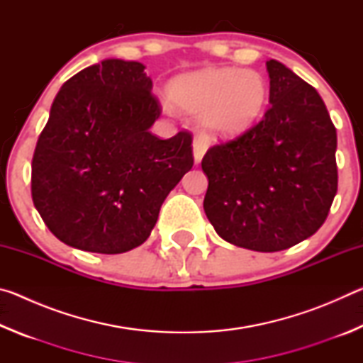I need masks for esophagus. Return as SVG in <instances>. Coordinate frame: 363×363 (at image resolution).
I'll list each match as a JSON object with an SVG mask.
<instances>
[{"mask_svg":"<svg viewBox=\"0 0 363 363\" xmlns=\"http://www.w3.org/2000/svg\"><path fill=\"white\" fill-rule=\"evenodd\" d=\"M206 149H208L206 140L201 139V138H195V140H194V158H195V163H200L201 162V158H203Z\"/></svg>","mask_w":363,"mask_h":363,"instance_id":"1","label":"esophagus"}]
</instances>
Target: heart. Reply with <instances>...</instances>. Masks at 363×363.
Segmentation results:
<instances>
[{
  "instance_id": "b5f03b06",
  "label": "heart",
  "mask_w": 363,
  "mask_h": 363,
  "mask_svg": "<svg viewBox=\"0 0 363 363\" xmlns=\"http://www.w3.org/2000/svg\"><path fill=\"white\" fill-rule=\"evenodd\" d=\"M168 94L184 112L200 113V128L208 138L230 139L259 118L269 89L255 70L219 67L174 78Z\"/></svg>"
}]
</instances>
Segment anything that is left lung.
Here are the masks:
<instances>
[{"mask_svg":"<svg viewBox=\"0 0 363 363\" xmlns=\"http://www.w3.org/2000/svg\"><path fill=\"white\" fill-rule=\"evenodd\" d=\"M269 108L240 136L208 149L206 218L235 247L272 253L306 240L337 190L336 128L315 88L279 60L266 62Z\"/></svg>","mask_w":363,"mask_h":363,"instance_id":"obj_1","label":"left lung"}]
</instances>
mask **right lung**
Instances as JSON below:
<instances>
[{"label":"right lung","mask_w":363,"mask_h":363,"mask_svg":"<svg viewBox=\"0 0 363 363\" xmlns=\"http://www.w3.org/2000/svg\"><path fill=\"white\" fill-rule=\"evenodd\" d=\"M140 62L107 59L67 79L32 160V199L69 247L118 255L143 245L164 199L194 167L192 134L160 139Z\"/></svg>","instance_id":"obj_1"}]
</instances>
